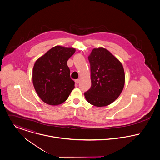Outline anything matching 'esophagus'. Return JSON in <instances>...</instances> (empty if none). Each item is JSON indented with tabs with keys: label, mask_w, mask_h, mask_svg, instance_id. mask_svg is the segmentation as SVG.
I'll use <instances>...</instances> for the list:
<instances>
[{
	"label": "esophagus",
	"mask_w": 160,
	"mask_h": 160,
	"mask_svg": "<svg viewBox=\"0 0 160 160\" xmlns=\"http://www.w3.org/2000/svg\"><path fill=\"white\" fill-rule=\"evenodd\" d=\"M75 82H76V84H79V82H80V79H78L75 80Z\"/></svg>",
	"instance_id": "obj_1"
}]
</instances>
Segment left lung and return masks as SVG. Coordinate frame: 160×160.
<instances>
[{
  "label": "left lung",
  "mask_w": 160,
  "mask_h": 160,
  "mask_svg": "<svg viewBox=\"0 0 160 160\" xmlns=\"http://www.w3.org/2000/svg\"><path fill=\"white\" fill-rule=\"evenodd\" d=\"M91 65V87L84 93L87 101L96 107L113 103L121 94L125 82L121 63L108 50L93 48L88 57Z\"/></svg>",
  "instance_id": "left-lung-1"
}]
</instances>
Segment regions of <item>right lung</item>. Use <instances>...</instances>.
Returning a JSON list of instances; mask_svg holds the SVG:
<instances>
[{
	"instance_id": "obj_1",
	"label": "right lung",
	"mask_w": 160,
	"mask_h": 160,
	"mask_svg": "<svg viewBox=\"0 0 160 160\" xmlns=\"http://www.w3.org/2000/svg\"><path fill=\"white\" fill-rule=\"evenodd\" d=\"M74 48L57 46L39 58L32 69V82L40 98L47 104L58 105L65 102L74 88L67 61Z\"/></svg>"
}]
</instances>
